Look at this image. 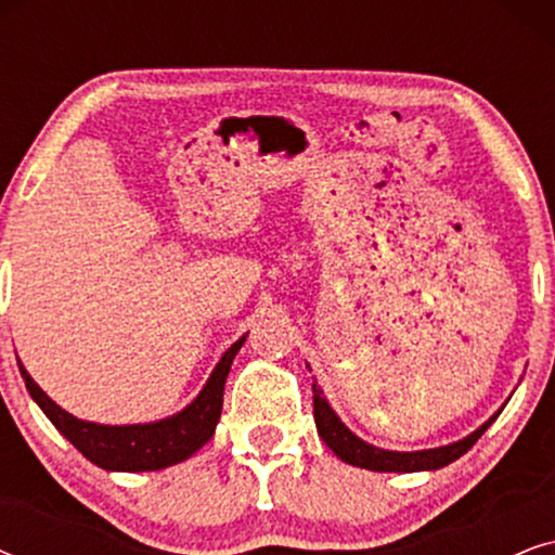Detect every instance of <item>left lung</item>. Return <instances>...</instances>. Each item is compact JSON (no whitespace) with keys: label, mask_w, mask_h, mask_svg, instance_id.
Instances as JSON below:
<instances>
[{"label":"left lung","mask_w":555,"mask_h":555,"mask_svg":"<svg viewBox=\"0 0 555 555\" xmlns=\"http://www.w3.org/2000/svg\"><path fill=\"white\" fill-rule=\"evenodd\" d=\"M310 369V366H308ZM503 406L490 416L488 422L480 424L475 431H469L467 437L457 439L452 444L435 447V450H416V452H397V450H382V447L363 442L361 437H356L351 429L340 422V416L333 412L328 399L323 397V389L313 382V414H315V427L318 435L325 444L331 447L333 454L340 457L348 465L374 469V473H424V469H439L447 467L450 462L460 460L477 439L485 435V429L498 420Z\"/></svg>","instance_id":"1"}]
</instances>
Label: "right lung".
I'll use <instances>...</instances> for the list:
<instances>
[{
    "label": "right lung",
    "instance_id": "obj_1",
    "mask_svg": "<svg viewBox=\"0 0 555 555\" xmlns=\"http://www.w3.org/2000/svg\"><path fill=\"white\" fill-rule=\"evenodd\" d=\"M245 340L247 333L227 348L215 371L209 374L207 384L192 399V404H186L177 414L166 416V420L146 424H98L78 420V416L65 412L63 406H57L35 384V378L27 374L20 359L17 366L22 378H25L29 397L37 401L44 416L55 424L60 435L82 457L98 467L108 469V473H154V469H164L189 460L215 435L219 414H222L227 374H230L234 356H237Z\"/></svg>",
    "mask_w": 555,
    "mask_h": 555
}]
</instances>
